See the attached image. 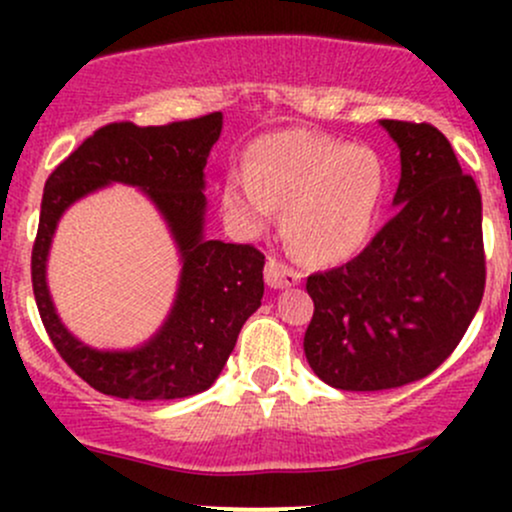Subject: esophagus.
Masks as SVG:
<instances>
[{
    "mask_svg": "<svg viewBox=\"0 0 512 512\" xmlns=\"http://www.w3.org/2000/svg\"><path fill=\"white\" fill-rule=\"evenodd\" d=\"M264 279H267V284L272 286V289H289V286L301 284V274L293 272L291 267L274 260V257H269L267 267H264Z\"/></svg>",
    "mask_w": 512,
    "mask_h": 512,
    "instance_id": "obj_1",
    "label": "esophagus"
}]
</instances>
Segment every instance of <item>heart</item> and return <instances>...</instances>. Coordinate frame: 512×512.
Segmentation results:
<instances>
[{
    "mask_svg": "<svg viewBox=\"0 0 512 512\" xmlns=\"http://www.w3.org/2000/svg\"><path fill=\"white\" fill-rule=\"evenodd\" d=\"M385 190L380 158L305 129H284L252 146L245 170H233L223 202L248 228L284 209V236L313 264L351 260L366 245Z\"/></svg>",
    "mask_w": 512,
    "mask_h": 512,
    "instance_id": "b5f03b06",
    "label": "heart"
}]
</instances>
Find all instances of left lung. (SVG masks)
<instances>
[{"label": "left lung", "instance_id": "obj_1", "mask_svg": "<svg viewBox=\"0 0 512 512\" xmlns=\"http://www.w3.org/2000/svg\"><path fill=\"white\" fill-rule=\"evenodd\" d=\"M399 149L395 216L361 255L308 276L303 349L322 383L378 392L426 378L484 296L481 195L436 127L380 120Z\"/></svg>", "mask_w": 512, "mask_h": 512}]
</instances>
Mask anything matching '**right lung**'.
Segmentation results:
<instances>
[{
	"mask_svg": "<svg viewBox=\"0 0 512 512\" xmlns=\"http://www.w3.org/2000/svg\"><path fill=\"white\" fill-rule=\"evenodd\" d=\"M223 115L163 127L115 122L98 129L52 170L33 245V293L52 344L93 390L122 399H180L209 390L245 320L262 305L264 255L252 245L207 238V158ZM110 184L139 189L167 223L181 274L167 320L146 343L98 350L63 325L51 301V238L69 206Z\"/></svg>",
	"mask_w": 512,
	"mask_h": 512,
	"instance_id": "1",
	"label": "right lung"
}]
</instances>
